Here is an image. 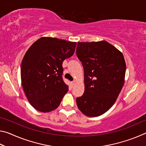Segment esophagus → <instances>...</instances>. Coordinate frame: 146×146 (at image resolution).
Returning <instances> with one entry per match:
<instances>
[{"label": "esophagus", "instance_id": "esophagus-1", "mask_svg": "<svg viewBox=\"0 0 146 146\" xmlns=\"http://www.w3.org/2000/svg\"><path fill=\"white\" fill-rule=\"evenodd\" d=\"M75 84H76V82H75V81H73V82H71V84H72V86H75Z\"/></svg>", "mask_w": 146, "mask_h": 146}]
</instances>
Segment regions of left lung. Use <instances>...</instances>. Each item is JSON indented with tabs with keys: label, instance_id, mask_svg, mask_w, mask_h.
Here are the masks:
<instances>
[{
	"label": "left lung",
	"instance_id": "8db88e82",
	"mask_svg": "<svg viewBox=\"0 0 146 146\" xmlns=\"http://www.w3.org/2000/svg\"><path fill=\"white\" fill-rule=\"evenodd\" d=\"M76 55L84 70V92L76 98L79 110L87 117H98L112 107L125 82L122 53L106 40L80 42Z\"/></svg>",
	"mask_w": 146,
	"mask_h": 146
}]
</instances>
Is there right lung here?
Here are the masks:
<instances>
[{
  "instance_id": "add662e5",
  "label": "right lung",
  "mask_w": 146,
  "mask_h": 146,
  "mask_svg": "<svg viewBox=\"0 0 146 146\" xmlns=\"http://www.w3.org/2000/svg\"><path fill=\"white\" fill-rule=\"evenodd\" d=\"M76 42L43 36L27 50L21 64V83L30 104L38 111L56 110L69 87L62 74V63L75 53Z\"/></svg>"
}]
</instances>
